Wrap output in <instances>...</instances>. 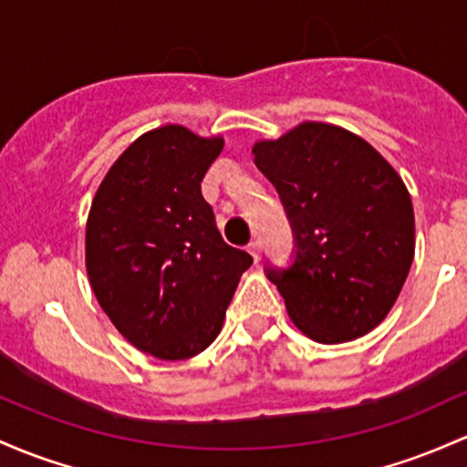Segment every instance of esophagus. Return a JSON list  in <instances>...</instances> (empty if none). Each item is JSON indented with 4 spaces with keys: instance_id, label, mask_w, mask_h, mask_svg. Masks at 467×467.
I'll use <instances>...</instances> for the list:
<instances>
[{
    "instance_id": "1",
    "label": "esophagus",
    "mask_w": 467,
    "mask_h": 467,
    "mask_svg": "<svg viewBox=\"0 0 467 467\" xmlns=\"http://www.w3.org/2000/svg\"><path fill=\"white\" fill-rule=\"evenodd\" d=\"M248 253L253 254L254 264H259V261H261V244L259 242H250L248 244Z\"/></svg>"
}]
</instances>
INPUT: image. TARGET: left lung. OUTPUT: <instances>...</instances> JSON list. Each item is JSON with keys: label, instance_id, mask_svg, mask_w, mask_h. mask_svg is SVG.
<instances>
[{"label": "left lung", "instance_id": "1", "mask_svg": "<svg viewBox=\"0 0 467 467\" xmlns=\"http://www.w3.org/2000/svg\"><path fill=\"white\" fill-rule=\"evenodd\" d=\"M253 155L295 237L288 268H265L290 319L319 343L368 335L390 312L414 259L406 183L366 140L319 121L257 141Z\"/></svg>", "mask_w": 467, "mask_h": 467}]
</instances>
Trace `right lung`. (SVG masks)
<instances>
[{"mask_svg":"<svg viewBox=\"0 0 467 467\" xmlns=\"http://www.w3.org/2000/svg\"><path fill=\"white\" fill-rule=\"evenodd\" d=\"M223 148L168 124L112 163L86 223V270L97 301L141 352L179 361L217 339L239 276L253 264L223 242L202 194Z\"/></svg>","mask_w":467,"mask_h":467,"instance_id":"right-lung-1","label":"right lung"}]
</instances>
